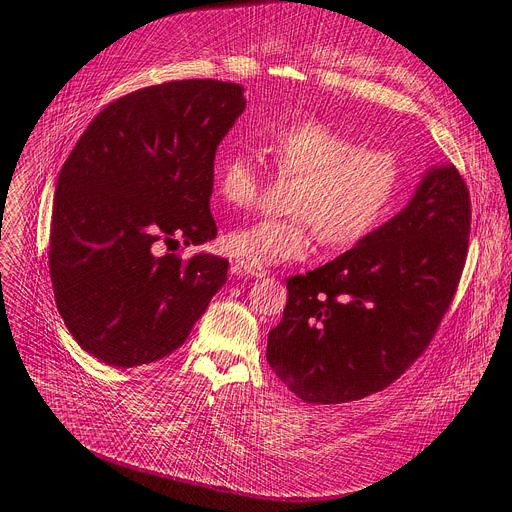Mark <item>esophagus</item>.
<instances>
[{
    "label": "esophagus",
    "mask_w": 512,
    "mask_h": 512,
    "mask_svg": "<svg viewBox=\"0 0 512 512\" xmlns=\"http://www.w3.org/2000/svg\"><path fill=\"white\" fill-rule=\"evenodd\" d=\"M233 271H235V273H243V275H248V277H256V279H262V277L266 275V271L260 269V266H252V264L241 262V260H237V262L233 264Z\"/></svg>",
    "instance_id": "esophagus-1"
}]
</instances>
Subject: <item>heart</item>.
<instances>
[{"mask_svg":"<svg viewBox=\"0 0 512 512\" xmlns=\"http://www.w3.org/2000/svg\"><path fill=\"white\" fill-rule=\"evenodd\" d=\"M260 148L281 173L300 175L287 218H260L233 229L231 256L252 266L304 260L319 233L325 246L346 250L369 237L392 212L400 191V162L387 150L360 148L321 120L271 123ZM214 187L233 208H250L260 196V164L241 150H225L214 164Z\"/></svg>","mask_w":512,"mask_h":512,"instance_id":"heart-1","label":"heart"}]
</instances>
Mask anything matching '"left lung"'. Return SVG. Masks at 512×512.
Here are the masks:
<instances>
[{
	"mask_svg": "<svg viewBox=\"0 0 512 512\" xmlns=\"http://www.w3.org/2000/svg\"><path fill=\"white\" fill-rule=\"evenodd\" d=\"M471 231L469 189L452 164L425 170L410 202L335 260L287 281L266 360L298 398L342 404L381 392L448 310Z\"/></svg>",
	"mask_w": 512,
	"mask_h": 512,
	"instance_id": "left-lung-1",
	"label": "left lung"
}]
</instances>
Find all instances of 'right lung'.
I'll list each match as a JSON object with an SVG mask.
<instances>
[{"label":"right lung","mask_w":512,"mask_h":512,"mask_svg":"<svg viewBox=\"0 0 512 512\" xmlns=\"http://www.w3.org/2000/svg\"><path fill=\"white\" fill-rule=\"evenodd\" d=\"M243 110L235 83L145 87L97 114L64 162L50 275L66 329L97 360L131 369L175 352L225 285L229 260L156 250L216 237L214 154Z\"/></svg>","instance_id":"obj_1"}]
</instances>
